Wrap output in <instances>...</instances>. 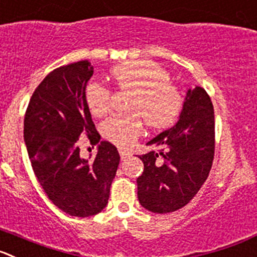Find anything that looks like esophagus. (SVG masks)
I'll return each mask as SVG.
<instances>
[{"mask_svg":"<svg viewBox=\"0 0 257 257\" xmlns=\"http://www.w3.org/2000/svg\"><path fill=\"white\" fill-rule=\"evenodd\" d=\"M119 153H120L121 160H125V158H128V157H129V155H131V153H129L128 151H126V150H123V148H120V150H119Z\"/></svg>","mask_w":257,"mask_h":257,"instance_id":"obj_1","label":"esophagus"}]
</instances>
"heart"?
<instances>
[{
  "label": "heart",
  "mask_w": 257,
  "mask_h": 257,
  "mask_svg": "<svg viewBox=\"0 0 257 257\" xmlns=\"http://www.w3.org/2000/svg\"><path fill=\"white\" fill-rule=\"evenodd\" d=\"M112 80L120 90H131L128 110L134 112L110 116L101 125L104 138L119 147H129L142 134L143 123L153 129L171 125L179 116L184 99L166 69L147 59L128 61L111 68ZM111 92L105 85L91 82L86 90V102L91 114L102 116L110 109Z\"/></svg>",
  "instance_id": "b5f03b06"
}]
</instances>
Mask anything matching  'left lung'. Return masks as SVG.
I'll return each mask as SVG.
<instances>
[{
	"label": "left lung",
	"mask_w": 257,
	"mask_h": 257,
	"mask_svg": "<svg viewBox=\"0 0 257 257\" xmlns=\"http://www.w3.org/2000/svg\"><path fill=\"white\" fill-rule=\"evenodd\" d=\"M147 146L161 150L140 156L141 205L160 214L185 207L207 180L214 156V109L207 91L189 88L177 123Z\"/></svg>",
	"instance_id": "1"
}]
</instances>
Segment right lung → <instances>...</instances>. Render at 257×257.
I'll return each instance as SVG.
<instances>
[{
  "mask_svg": "<svg viewBox=\"0 0 257 257\" xmlns=\"http://www.w3.org/2000/svg\"><path fill=\"white\" fill-rule=\"evenodd\" d=\"M93 67L80 61L50 72L35 88L24 119V141L38 181L53 204L73 217H90L107 205L120 156L100 142L86 102ZM81 135L99 144L93 160L82 159Z\"/></svg>",
  "mask_w": 257,
  "mask_h": 257,
  "instance_id": "1",
  "label": "right lung"
}]
</instances>
